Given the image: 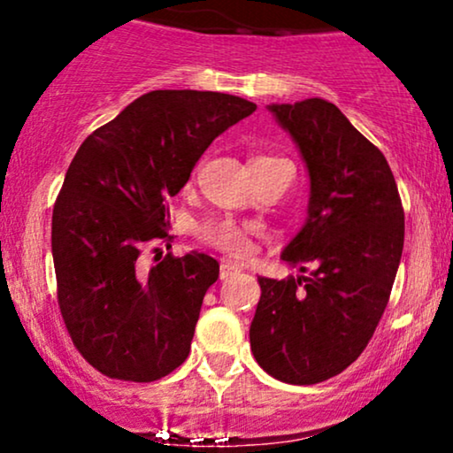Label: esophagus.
Segmentation results:
<instances>
[{
  "label": "esophagus",
  "mask_w": 453,
  "mask_h": 453,
  "mask_svg": "<svg viewBox=\"0 0 453 453\" xmlns=\"http://www.w3.org/2000/svg\"><path fill=\"white\" fill-rule=\"evenodd\" d=\"M238 273V266L236 264H232V262H221V266H219V277L221 279H230V277H234V274Z\"/></svg>",
  "instance_id": "1"
}]
</instances>
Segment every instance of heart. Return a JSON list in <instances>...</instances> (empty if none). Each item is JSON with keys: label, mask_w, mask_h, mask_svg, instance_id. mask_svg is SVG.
Segmentation results:
<instances>
[{"label": "heart", "mask_w": 453, "mask_h": 453, "mask_svg": "<svg viewBox=\"0 0 453 453\" xmlns=\"http://www.w3.org/2000/svg\"><path fill=\"white\" fill-rule=\"evenodd\" d=\"M273 157H253V161H264ZM251 227L242 226V223H236L232 219H211L204 221L200 227H197V236L202 238L211 247L219 249V251L227 253V256L241 257L249 251L251 247Z\"/></svg>", "instance_id": "heart-1"}]
</instances>
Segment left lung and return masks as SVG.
<instances>
[{
  "label": "left lung",
  "mask_w": 453,
  "mask_h": 453,
  "mask_svg": "<svg viewBox=\"0 0 453 453\" xmlns=\"http://www.w3.org/2000/svg\"><path fill=\"white\" fill-rule=\"evenodd\" d=\"M298 144L311 179L309 215L280 259L300 273L257 277L249 327L270 377L313 386L360 357L386 311L403 256L404 211L388 159L334 104H270Z\"/></svg>",
  "instance_id": "left-lung-1"
}]
</instances>
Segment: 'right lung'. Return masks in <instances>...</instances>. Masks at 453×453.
I'll return each mask as SVG.
<instances>
[{"label": "right lung", "instance_id": "right-lung-1", "mask_svg": "<svg viewBox=\"0 0 453 453\" xmlns=\"http://www.w3.org/2000/svg\"><path fill=\"white\" fill-rule=\"evenodd\" d=\"M256 104L217 91H150L76 150L53 209L61 317L102 375L149 383L187 360L219 264L206 253L165 256L149 273L142 249L170 241L168 197L196 161Z\"/></svg>", "mask_w": 453, "mask_h": 453}]
</instances>
